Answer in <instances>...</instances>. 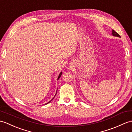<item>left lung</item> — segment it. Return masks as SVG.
Wrapping results in <instances>:
<instances>
[{"mask_svg":"<svg viewBox=\"0 0 132 132\" xmlns=\"http://www.w3.org/2000/svg\"><path fill=\"white\" fill-rule=\"evenodd\" d=\"M112 35L113 36H118V37H120V35L118 33H117L116 32L115 30H112Z\"/></svg>","mask_w":132,"mask_h":132,"instance_id":"1","label":"left lung"}]
</instances>
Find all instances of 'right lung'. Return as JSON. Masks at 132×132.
Returning a JSON list of instances; mask_svg holds the SVG:
<instances>
[{
	"label": "right lung",
	"mask_w": 132,
	"mask_h": 132,
	"mask_svg": "<svg viewBox=\"0 0 132 132\" xmlns=\"http://www.w3.org/2000/svg\"><path fill=\"white\" fill-rule=\"evenodd\" d=\"M61 75H62V72H61L60 73V75H59V77H58V79H57L58 80H59V79H60V78L61 77ZM55 96H54V97H55ZM53 99H52V100H53ZM52 100H51V101H52ZM51 102V101H50V102ZM49 102H48V103H49ZM46 104H47V103H46Z\"/></svg>",
	"instance_id": "right-lung-1"
}]
</instances>
